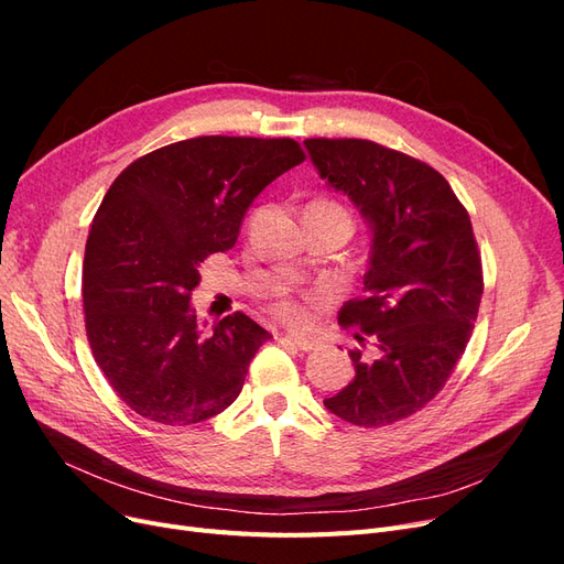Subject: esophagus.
<instances>
[{
    "mask_svg": "<svg viewBox=\"0 0 564 564\" xmlns=\"http://www.w3.org/2000/svg\"><path fill=\"white\" fill-rule=\"evenodd\" d=\"M282 340H289V344L296 346L299 350L308 352V350H315L317 348V340L311 338V336H296V334H284Z\"/></svg>",
    "mask_w": 564,
    "mask_h": 564,
    "instance_id": "obj_1",
    "label": "esophagus"
}]
</instances>
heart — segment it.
Instances as JSON below:
<instances>
[{"mask_svg":"<svg viewBox=\"0 0 564 564\" xmlns=\"http://www.w3.org/2000/svg\"><path fill=\"white\" fill-rule=\"evenodd\" d=\"M270 311L278 319H282L289 327H305L311 322L308 299L292 294L289 289H280L270 303Z\"/></svg>","mask_w":564,"mask_h":564,"instance_id":"heart-1","label":"heart"}]
</instances>
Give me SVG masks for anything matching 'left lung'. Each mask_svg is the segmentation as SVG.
Returning <instances> with one entry per match:
<instances>
[{"mask_svg":"<svg viewBox=\"0 0 564 564\" xmlns=\"http://www.w3.org/2000/svg\"><path fill=\"white\" fill-rule=\"evenodd\" d=\"M305 148L371 228L365 296L338 313L360 344L350 350L355 379L324 406L381 429L416 414L452 377L480 308V251L466 207L433 166L362 139Z\"/></svg>","mask_w":564,"mask_h":564,"instance_id":"1","label":"left lung"}]
</instances>
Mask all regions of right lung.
I'll use <instances>...</instances> for the list:
<instances>
[{"label": "right lung", "mask_w": 564, "mask_h": 564, "mask_svg": "<svg viewBox=\"0 0 564 564\" xmlns=\"http://www.w3.org/2000/svg\"><path fill=\"white\" fill-rule=\"evenodd\" d=\"M305 152L292 139L199 135L131 162L94 216L84 315L94 360L127 406L164 425L228 409L270 334L245 313L202 332L199 263L228 251L251 202Z\"/></svg>", "instance_id": "right-lung-1"}]
</instances>
